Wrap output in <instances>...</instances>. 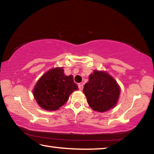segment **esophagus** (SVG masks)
Instances as JSON below:
<instances>
[{
	"label": "esophagus",
	"mask_w": 154,
	"mask_h": 154,
	"mask_svg": "<svg viewBox=\"0 0 154 154\" xmlns=\"http://www.w3.org/2000/svg\"><path fill=\"white\" fill-rule=\"evenodd\" d=\"M78 86H79V89L80 90H83V84H79V85H78Z\"/></svg>",
	"instance_id": "34e87169"
}]
</instances>
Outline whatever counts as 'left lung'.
<instances>
[{
    "instance_id": "left-lung-1",
    "label": "left lung",
    "mask_w": 154,
    "mask_h": 154,
    "mask_svg": "<svg viewBox=\"0 0 154 154\" xmlns=\"http://www.w3.org/2000/svg\"><path fill=\"white\" fill-rule=\"evenodd\" d=\"M88 105L93 110L105 112L114 108L120 94V87L116 79L103 71H94L83 88Z\"/></svg>"
}]
</instances>
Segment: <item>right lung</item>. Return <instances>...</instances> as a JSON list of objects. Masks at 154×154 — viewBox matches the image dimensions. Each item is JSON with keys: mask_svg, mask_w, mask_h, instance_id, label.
<instances>
[{"mask_svg": "<svg viewBox=\"0 0 154 154\" xmlns=\"http://www.w3.org/2000/svg\"><path fill=\"white\" fill-rule=\"evenodd\" d=\"M78 90L73 76H66L63 67H56L45 72L37 81L32 91L34 98L40 107L55 111L69 100V96Z\"/></svg>", "mask_w": 154, "mask_h": 154, "instance_id": "add662e5", "label": "right lung"}]
</instances>
